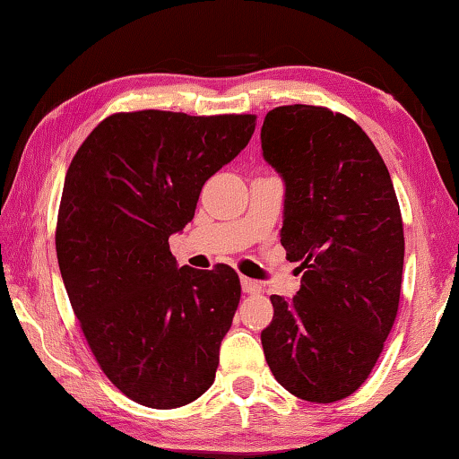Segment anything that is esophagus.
I'll use <instances>...</instances> for the list:
<instances>
[{
	"label": "esophagus",
	"mask_w": 459,
	"mask_h": 459,
	"mask_svg": "<svg viewBox=\"0 0 459 459\" xmlns=\"http://www.w3.org/2000/svg\"><path fill=\"white\" fill-rule=\"evenodd\" d=\"M240 285H243V291L245 293H259L261 291V283L255 281V279L240 277Z\"/></svg>",
	"instance_id": "34e87169"
}]
</instances>
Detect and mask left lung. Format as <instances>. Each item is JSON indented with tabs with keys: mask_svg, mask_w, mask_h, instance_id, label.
Here are the masks:
<instances>
[{
	"mask_svg": "<svg viewBox=\"0 0 459 459\" xmlns=\"http://www.w3.org/2000/svg\"><path fill=\"white\" fill-rule=\"evenodd\" d=\"M261 147L285 182L281 245L304 271L293 299L271 295L263 352L295 397L346 399L399 309L405 237L391 174L359 123L325 107H275Z\"/></svg>",
	"mask_w": 459,
	"mask_h": 459,
	"instance_id": "1",
	"label": "left lung"
}]
</instances>
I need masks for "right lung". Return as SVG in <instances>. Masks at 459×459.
Returning <instances> with one entry per match:
<instances>
[{"label": "right lung", "instance_id": "obj_1", "mask_svg": "<svg viewBox=\"0 0 459 459\" xmlns=\"http://www.w3.org/2000/svg\"><path fill=\"white\" fill-rule=\"evenodd\" d=\"M255 115L147 111L99 123L71 161L56 222L68 299L100 370L139 405L176 409L214 383L240 299L237 271L178 267L168 238Z\"/></svg>", "mask_w": 459, "mask_h": 459}]
</instances>
